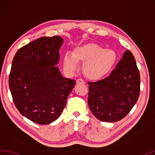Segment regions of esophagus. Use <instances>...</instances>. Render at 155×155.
<instances>
[{"label":"esophagus","mask_w":155,"mask_h":155,"mask_svg":"<svg viewBox=\"0 0 155 155\" xmlns=\"http://www.w3.org/2000/svg\"><path fill=\"white\" fill-rule=\"evenodd\" d=\"M76 84H85V81L83 80H82V79L79 78L76 80Z\"/></svg>","instance_id":"obj_1"}]
</instances>
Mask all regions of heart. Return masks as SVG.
I'll use <instances>...</instances> for the list:
<instances>
[{
    "mask_svg": "<svg viewBox=\"0 0 155 155\" xmlns=\"http://www.w3.org/2000/svg\"><path fill=\"white\" fill-rule=\"evenodd\" d=\"M116 60L114 51L104 50L94 43H88L75 48L72 54H65L63 64L68 71L74 72L78 70L79 62L84 63L85 76L89 80H98L109 73Z\"/></svg>",
    "mask_w": 155,
    "mask_h": 155,
    "instance_id": "1",
    "label": "heart"
}]
</instances>
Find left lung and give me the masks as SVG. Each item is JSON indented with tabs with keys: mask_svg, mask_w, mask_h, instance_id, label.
Here are the masks:
<instances>
[{
	"mask_svg": "<svg viewBox=\"0 0 155 155\" xmlns=\"http://www.w3.org/2000/svg\"><path fill=\"white\" fill-rule=\"evenodd\" d=\"M140 81L135 58L127 50L109 76L88 82V105L93 115L104 122L124 118L138 100Z\"/></svg>",
	"mask_w": 155,
	"mask_h": 155,
	"instance_id": "obj_1",
	"label": "left lung"
}]
</instances>
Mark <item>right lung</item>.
<instances>
[{
    "label": "right lung",
    "mask_w": 155,
    "mask_h": 155,
    "mask_svg": "<svg viewBox=\"0 0 155 155\" xmlns=\"http://www.w3.org/2000/svg\"><path fill=\"white\" fill-rule=\"evenodd\" d=\"M63 42L58 36L41 37L20 48L13 58L8 84L14 104L38 124H50L59 117L75 84L56 66Z\"/></svg>",
    "instance_id": "1"
}]
</instances>
